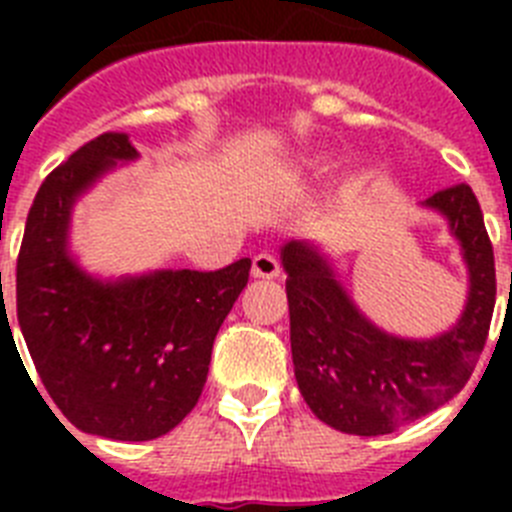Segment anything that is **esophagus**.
<instances>
[{"label":"esophagus","mask_w":512,"mask_h":512,"mask_svg":"<svg viewBox=\"0 0 512 512\" xmlns=\"http://www.w3.org/2000/svg\"><path fill=\"white\" fill-rule=\"evenodd\" d=\"M253 277L259 279H277L282 274V266H279L277 256H271V253H259V256H253Z\"/></svg>","instance_id":"34e87169"}]
</instances>
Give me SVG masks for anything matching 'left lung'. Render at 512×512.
<instances>
[{"instance_id":"obj_1","label":"left lung","mask_w":512,"mask_h":512,"mask_svg":"<svg viewBox=\"0 0 512 512\" xmlns=\"http://www.w3.org/2000/svg\"><path fill=\"white\" fill-rule=\"evenodd\" d=\"M423 207L446 217L469 271L461 318L433 338H400L377 328L315 243L282 246L297 387L312 413L341 433L384 436L433 413L461 392L485 348L497 287L477 197L469 184H456Z\"/></svg>"}]
</instances>
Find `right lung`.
Returning a JSON list of instances; mask_svg holds the SVG:
<instances>
[{"label":"right lung","mask_w":512,"mask_h":512,"mask_svg":"<svg viewBox=\"0 0 512 512\" xmlns=\"http://www.w3.org/2000/svg\"><path fill=\"white\" fill-rule=\"evenodd\" d=\"M135 158L125 133L71 153L40 184L17 256V323L40 382L71 425L112 441H151L187 418L251 271V259L120 279L81 269L69 251L71 210L117 161Z\"/></svg>","instance_id":"obj_1"}]
</instances>
